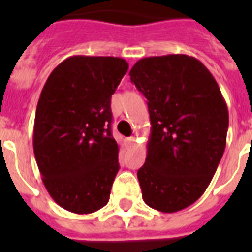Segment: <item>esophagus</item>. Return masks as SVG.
<instances>
[{
	"label": "esophagus",
	"instance_id": "obj_1",
	"mask_svg": "<svg viewBox=\"0 0 252 252\" xmlns=\"http://www.w3.org/2000/svg\"><path fill=\"white\" fill-rule=\"evenodd\" d=\"M126 142H128V145L129 146H133L134 144H136V137H134V136H132V137L126 138Z\"/></svg>",
	"mask_w": 252,
	"mask_h": 252
}]
</instances>
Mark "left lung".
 <instances>
[{"label":"left lung","mask_w":252,"mask_h":252,"mask_svg":"<svg viewBox=\"0 0 252 252\" xmlns=\"http://www.w3.org/2000/svg\"><path fill=\"white\" fill-rule=\"evenodd\" d=\"M130 81L148 99L152 133L137 171L142 199L174 213L193 204L226 146L229 112L211 72L197 59L166 55L138 60Z\"/></svg>","instance_id":"1"}]
</instances>
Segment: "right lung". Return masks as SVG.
Returning a JSON list of instances; mask_svg holds the SVG:
<instances>
[{"mask_svg":"<svg viewBox=\"0 0 252 252\" xmlns=\"http://www.w3.org/2000/svg\"><path fill=\"white\" fill-rule=\"evenodd\" d=\"M126 70L120 57L72 56L41 90L33 153L47 191L66 211L89 215L108 203L120 167L111 96Z\"/></svg>","mask_w":252,"mask_h":252,"instance_id":"add662e5","label":"right lung"}]
</instances>
